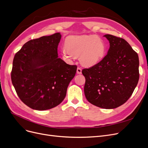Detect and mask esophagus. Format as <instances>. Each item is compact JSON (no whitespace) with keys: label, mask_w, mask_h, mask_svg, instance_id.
<instances>
[{"label":"esophagus","mask_w":148,"mask_h":148,"mask_svg":"<svg viewBox=\"0 0 148 148\" xmlns=\"http://www.w3.org/2000/svg\"><path fill=\"white\" fill-rule=\"evenodd\" d=\"M77 73L79 74H82V69H81V68L78 67L77 68Z\"/></svg>","instance_id":"esophagus-1"}]
</instances>
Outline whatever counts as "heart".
I'll return each mask as SVG.
<instances>
[{
    "mask_svg": "<svg viewBox=\"0 0 148 148\" xmlns=\"http://www.w3.org/2000/svg\"><path fill=\"white\" fill-rule=\"evenodd\" d=\"M65 47L62 49L63 58L70 61L80 56L83 65L92 66L103 58L106 53L104 40L95 35L71 36L65 41Z\"/></svg>",
    "mask_w": 148,
    "mask_h": 148,
    "instance_id": "heart-1",
    "label": "heart"
}]
</instances>
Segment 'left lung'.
Returning a JSON list of instances; mask_svg holds the SVG:
<instances>
[{
    "label": "left lung",
    "mask_w": 148,
    "mask_h": 148,
    "mask_svg": "<svg viewBox=\"0 0 148 148\" xmlns=\"http://www.w3.org/2000/svg\"><path fill=\"white\" fill-rule=\"evenodd\" d=\"M110 42L107 54L93 66L82 70L84 92L91 104L104 109L116 108L130 99L139 79L137 53L125 39L104 36Z\"/></svg>",
    "instance_id": "left-lung-1"
}]
</instances>
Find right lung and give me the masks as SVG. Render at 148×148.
I'll list each match as a JSON object with an SVG mask.
<instances>
[{
    "mask_svg": "<svg viewBox=\"0 0 148 148\" xmlns=\"http://www.w3.org/2000/svg\"><path fill=\"white\" fill-rule=\"evenodd\" d=\"M61 34L57 33L31 40L15 54L11 80L18 97L38 111L54 108L65 99L76 65L58 57Z\"/></svg>",
    "mask_w": 148,
    "mask_h": 148,
    "instance_id": "add662e5",
    "label": "right lung"
}]
</instances>
